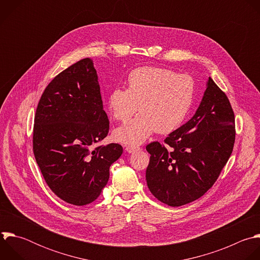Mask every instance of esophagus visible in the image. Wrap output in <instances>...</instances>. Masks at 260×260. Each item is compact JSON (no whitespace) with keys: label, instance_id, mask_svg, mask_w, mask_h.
I'll return each mask as SVG.
<instances>
[{"label":"esophagus","instance_id":"34e87169","mask_svg":"<svg viewBox=\"0 0 260 260\" xmlns=\"http://www.w3.org/2000/svg\"><path fill=\"white\" fill-rule=\"evenodd\" d=\"M139 148H140V147H138V146H130V145H128V146L126 147V150H127L129 153H132V152L137 151Z\"/></svg>","mask_w":260,"mask_h":260}]
</instances>
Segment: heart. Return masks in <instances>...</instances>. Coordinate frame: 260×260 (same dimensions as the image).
Wrapping results in <instances>:
<instances>
[{
    "label": "heart",
    "mask_w": 260,
    "mask_h": 260,
    "mask_svg": "<svg viewBox=\"0 0 260 260\" xmlns=\"http://www.w3.org/2000/svg\"><path fill=\"white\" fill-rule=\"evenodd\" d=\"M128 89L117 87L109 95V107L120 122L135 119L115 131V138L123 143H142L155 130L167 134L185 120L194 96L191 77L159 67L133 70L127 79Z\"/></svg>",
    "instance_id": "obj_1"
}]
</instances>
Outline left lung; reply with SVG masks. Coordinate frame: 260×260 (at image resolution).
Listing matches in <instances>:
<instances>
[{
    "mask_svg": "<svg viewBox=\"0 0 260 260\" xmlns=\"http://www.w3.org/2000/svg\"><path fill=\"white\" fill-rule=\"evenodd\" d=\"M235 114L226 94L209 78L193 117L169 134L164 144L146 145L145 178L162 203L179 207L210 189L233 152Z\"/></svg>",
    "mask_w": 260,
    "mask_h": 260,
    "instance_id": "obj_1",
    "label": "left lung"
}]
</instances>
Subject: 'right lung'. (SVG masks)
Returning <instances> with one entry per match:
<instances>
[{"mask_svg": "<svg viewBox=\"0 0 260 260\" xmlns=\"http://www.w3.org/2000/svg\"><path fill=\"white\" fill-rule=\"evenodd\" d=\"M109 130L90 58L71 66L45 88L35 115L32 150L46 183L58 198L84 206L99 197L111 165L123 152L119 143L95 146Z\"/></svg>", "mask_w": 260, "mask_h": 260, "instance_id": "1", "label": "right lung"}]
</instances>
